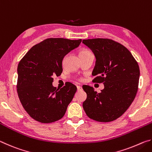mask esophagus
I'll return each mask as SVG.
<instances>
[{"label": "esophagus", "mask_w": 152, "mask_h": 152, "mask_svg": "<svg viewBox=\"0 0 152 152\" xmlns=\"http://www.w3.org/2000/svg\"><path fill=\"white\" fill-rule=\"evenodd\" d=\"M77 90H78V91H81V90H82V87H81L80 86H77Z\"/></svg>", "instance_id": "esophagus-1"}]
</instances>
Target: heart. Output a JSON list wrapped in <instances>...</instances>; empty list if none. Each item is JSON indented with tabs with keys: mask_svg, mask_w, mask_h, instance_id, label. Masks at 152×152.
<instances>
[{
	"mask_svg": "<svg viewBox=\"0 0 152 152\" xmlns=\"http://www.w3.org/2000/svg\"><path fill=\"white\" fill-rule=\"evenodd\" d=\"M91 53V51H90L88 50H83L80 51V56L88 54V53Z\"/></svg>",
	"mask_w": 152,
	"mask_h": 152,
	"instance_id": "b5f03b06",
	"label": "heart"
}]
</instances>
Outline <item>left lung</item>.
<instances>
[{
    "instance_id": "8db88e82",
    "label": "left lung",
    "mask_w": 152,
    "mask_h": 152,
    "mask_svg": "<svg viewBox=\"0 0 152 152\" xmlns=\"http://www.w3.org/2000/svg\"><path fill=\"white\" fill-rule=\"evenodd\" d=\"M96 57L94 82H103L101 92L84 85L87 98L83 109L89 118L99 122L113 121L121 116L132 103L138 90L140 68L125 46L110 39H84Z\"/></svg>"
}]
</instances>
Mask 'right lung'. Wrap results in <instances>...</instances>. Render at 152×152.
Returning a JSON list of instances; mask_svg holds the SVG:
<instances>
[{
    "instance_id": "1",
    "label": "right lung",
    "mask_w": 152,
    "mask_h": 152,
    "mask_svg": "<svg viewBox=\"0 0 152 152\" xmlns=\"http://www.w3.org/2000/svg\"><path fill=\"white\" fill-rule=\"evenodd\" d=\"M82 39L48 38L30 49L17 68V91L24 109L37 121L50 123L65 115L77 88L67 82L63 88L53 86V76L62 72L66 54L78 48Z\"/></svg>"
}]
</instances>
